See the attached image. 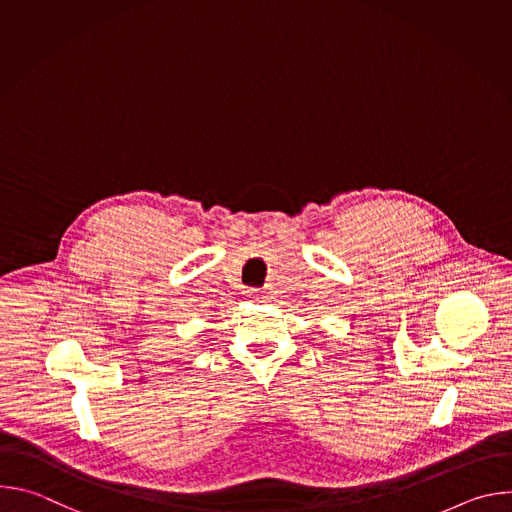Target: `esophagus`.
<instances>
[{
  "instance_id": "esophagus-1",
  "label": "esophagus",
  "mask_w": 512,
  "mask_h": 512,
  "mask_svg": "<svg viewBox=\"0 0 512 512\" xmlns=\"http://www.w3.org/2000/svg\"><path fill=\"white\" fill-rule=\"evenodd\" d=\"M249 296H251L253 300H261V298H263V296L259 294V291H249Z\"/></svg>"
}]
</instances>
